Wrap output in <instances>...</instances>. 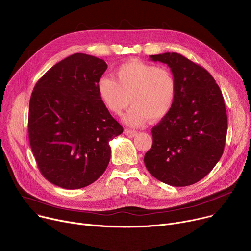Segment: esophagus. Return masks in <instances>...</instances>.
Masks as SVG:
<instances>
[{
    "label": "esophagus",
    "mask_w": 251,
    "mask_h": 251,
    "mask_svg": "<svg viewBox=\"0 0 251 251\" xmlns=\"http://www.w3.org/2000/svg\"><path fill=\"white\" fill-rule=\"evenodd\" d=\"M124 133H125V135L127 136V137H129V138H133V137H135L136 135H137V131L131 130V129H125Z\"/></svg>",
    "instance_id": "obj_1"
}]
</instances>
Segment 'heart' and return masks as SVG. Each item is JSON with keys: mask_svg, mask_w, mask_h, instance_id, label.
I'll use <instances>...</instances> for the list:
<instances>
[{"mask_svg": "<svg viewBox=\"0 0 251 251\" xmlns=\"http://www.w3.org/2000/svg\"><path fill=\"white\" fill-rule=\"evenodd\" d=\"M114 76H102L97 82V92L114 115H121L130 103L133 105L124 116L126 124L137 127L149 119L159 120L173 108L177 83L167 68L133 60L118 66Z\"/></svg>", "mask_w": 251, "mask_h": 251, "instance_id": "b5f03b06", "label": "heart"}]
</instances>
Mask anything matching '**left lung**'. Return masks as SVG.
Wrapping results in <instances>:
<instances>
[{
	"label": "left lung",
	"instance_id": "1",
	"mask_svg": "<svg viewBox=\"0 0 251 251\" xmlns=\"http://www.w3.org/2000/svg\"><path fill=\"white\" fill-rule=\"evenodd\" d=\"M167 64L177 83L173 108L152 130L144 156L152 176L171 186L196 183L219 161L227 133L221 90L210 73L178 53L151 55Z\"/></svg>",
	"mask_w": 251,
	"mask_h": 251
}]
</instances>
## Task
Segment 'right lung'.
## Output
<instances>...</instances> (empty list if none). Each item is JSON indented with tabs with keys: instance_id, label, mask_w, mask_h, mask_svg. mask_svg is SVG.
Returning <instances> with one entry per match:
<instances>
[{
	"instance_id": "obj_1",
	"label": "right lung",
	"mask_w": 251,
	"mask_h": 251,
	"mask_svg": "<svg viewBox=\"0 0 251 251\" xmlns=\"http://www.w3.org/2000/svg\"><path fill=\"white\" fill-rule=\"evenodd\" d=\"M106 69L104 60L76 53L54 65L34 87L30 145L42 175L59 187L79 189L95 182L109 164V141L123 132L97 92Z\"/></svg>"
}]
</instances>
